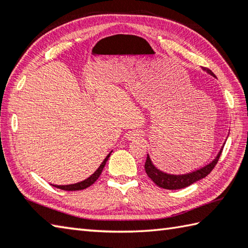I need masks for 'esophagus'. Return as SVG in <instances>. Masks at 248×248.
<instances>
[{
    "label": "esophagus",
    "mask_w": 248,
    "mask_h": 248,
    "mask_svg": "<svg viewBox=\"0 0 248 248\" xmlns=\"http://www.w3.org/2000/svg\"><path fill=\"white\" fill-rule=\"evenodd\" d=\"M138 137H139V133H137V132H133V133H130L128 135V139L129 140H134V139H136Z\"/></svg>",
    "instance_id": "obj_1"
}]
</instances>
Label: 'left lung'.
Segmentation results:
<instances>
[{
	"label": "left lung",
	"instance_id": "1",
	"mask_svg": "<svg viewBox=\"0 0 248 248\" xmlns=\"http://www.w3.org/2000/svg\"><path fill=\"white\" fill-rule=\"evenodd\" d=\"M207 73L211 74V76L215 77L214 73L211 71L209 69H204ZM225 147V143L221 147L220 151L217 154V156L214 158V160L209 163V164L205 165L204 167L200 168L198 170H194L192 172H188V174H184V175H171V174H167V172H164L158 170L155 166L153 165V163L151 161L149 154L147 155V160L146 163H144V170H146L147 175L149 176V178H151V180L155 184L156 186H161L163 189H168V190H177V189H184L186 186H189L190 185L194 184V182L199 181L200 179H203L206 177L209 172L213 170V168L216 166L217 162L219 161V157L221 155L222 149Z\"/></svg>",
	"mask_w": 248,
	"mask_h": 248
}]
</instances>
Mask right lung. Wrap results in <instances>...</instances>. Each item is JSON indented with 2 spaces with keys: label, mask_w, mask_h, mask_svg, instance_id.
I'll list each match as a JSON object with an SVG mask.
<instances>
[{
  "label": "right lung",
  "mask_w": 248,
  "mask_h": 248,
  "mask_svg": "<svg viewBox=\"0 0 248 248\" xmlns=\"http://www.w3.org/2000/svg\"><path fill=\"white\" fill-rule=\"evenodd\" d=\"M111 152H112V151H111ZM111 152L108 154V155L106 156L104 162H102L101 164H100V166L97 168V170L94 172V174L88 177L87 179L83 180V181H81V182H78V184H72V185H67V186H57V185H51V186H56V188L62 189V190H64V191H78V190H83V189L88 188V186H92L98 178H99V176H100V174H101L102 170H104V167H105V165H106L107 161H108V158L110 157Z\"/></svg>",
  "instance_id": "1"
}]
</instances>
